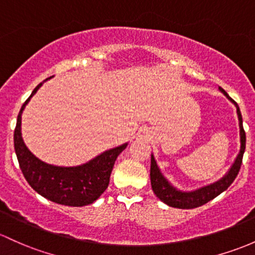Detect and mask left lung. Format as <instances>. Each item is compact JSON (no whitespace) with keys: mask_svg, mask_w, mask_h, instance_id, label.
Segmentation results:
<instances>
[{"mask_svg":"<svg viewBox=\"0 0 255 255\" xmlns=\"http://www.w3.org/2000/svg\"><path fill=\"white\" fill-rule=\"evenodd\" d=\"M219 90H220L232 103H235V106H236L237 108V116L238 120H240L241 137L240 153H238L235 163L232 164L231 169H230L229 172H227L223 179L219 180V181H216L215 183H212V185L205 186V187L199 188V190L197 191H193V192H182V191L176 190L174 186L170 185V182L163 176L159 168H158L157 163H155L154 157L152 155V157H150V185H152V190L155 196H157L161 202L168 204L169 207L179 208V209H193V208L201 207V205L208 203V202L214 199L215 197H218L219 194L227 190V187L234 182L238 171H240L241 164H242L243 153H245L246 149V132L242 124V116H241V111L240 108H238V105L229 95H227L225 90L221 89V87H219Z\"/></svg>","mask_w":255,"mask_h":255,"instance_id":"obj_1","label":"left lung"}]
</instances>
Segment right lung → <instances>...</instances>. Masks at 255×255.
<instances>
[{
	"label": "right lung",
	"mask_w": 255,
	"mask_h": 255,
	"mask_svg": "<svg viewBox=\"0 0 255 255\" xmlns=\"http://www.w3.org/2000/svg\"><path fill=\"white\" fill-rule=\"evenodd\" d=\"M45 81L35 87L30 97L21 106L18 114L14 130V149L19 166L29 185L37 193L54 203L69 207H83L91 204L108 187L114 163L118 155L127 148L128 143L106 150L89 163L69 168L46 164L35 157L21 138V113L30 98L36 94Z\"/></svg>",
	"instance_id": "add662e5"
}]
</instances>
